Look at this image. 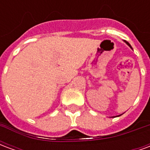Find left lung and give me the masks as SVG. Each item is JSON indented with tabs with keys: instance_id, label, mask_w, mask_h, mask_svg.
Instances as JSON below:
<instances>
[{
	"instance_id": "8db88e82",
	"label": "left lung",
	"mask_w": 150,
	"mask_h": 150,
	"mask_svg": "<svg viewBox=\"0 0 150 150\" xmlns=\"http://www.w3.org/2000/svg\"><path fill=\"white\" fill-rule=\"evenodd\" d=\"M125 42H126V43H127V44H128V45H129V46H130V47H131V48H132V46H130V44H129V42H126V41H125Z\"/></svg>"
}]
</instances>
